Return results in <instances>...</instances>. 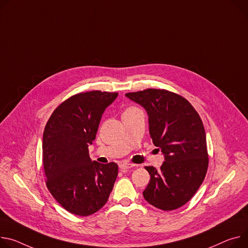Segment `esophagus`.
I'll return each instance as SVG.
<instances>
[{"instance_id": "obj_1", "label": "esophagus", "mask_w": 248, "mask_h": 248, "mask_svg": "<svg viewBox=\"0 0 248 248\" xmlns=\"http://www.w3.org/2000/svg\"><path fill=\"white\" fill-rule=\"evenodd\" d=\"M132 167H134V164H131V163H121L120 164V169L121 170H127V169H129V168H132Z\"/></svg>"}]
</instances>
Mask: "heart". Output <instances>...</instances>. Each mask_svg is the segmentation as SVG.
I'll list each match as a JSON object with an SVG mask.
<instances>
[{
	"instance_id": "heart-1",
	"label": "heart",
	"mask_w": 248,
	"mask_h": 248,
	"mask_svg": "<svg viewBox=\"0 0 248 248\" xmlns=\"http://www.w3.org/2000/svg\"><path fill=\"white\" fill-rule=\"evenodd\" d=\"M137 109H139V108H136V107H128V108H126L124 109V114H128V112H131V111H133V110H137Z\"/></svg>"
}]
</instances>
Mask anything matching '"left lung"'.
I'll use <instances>...</instances> for the list:
<instances>
[{
    "label": "left lung",
    "mask_w": 248,
    "mask_h": 248,
    "mask_svg": "<svg viewBox=\"0 0 248 248\" xmlns=\"http://www.w3.org/2000/svg\"><path fill=\"white\" fill-rule=\"evenodd\" d=\"M125 96L146 109L150 138L165 158L159 171L145 166L150 181L144 199L163 211L184 206L204 181L209 165L206 132L199 114L184 97L164 89Z\"/></svg>",
    "instance_id": "1"
}]
</instances>
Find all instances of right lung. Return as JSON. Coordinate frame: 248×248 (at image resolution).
Here are the masks:
<instances>
[{"instance_id": "right-lung-1", "label": "right lung", "mask_w": 248, "mask_h": 248, "mask_svg": "<svg viewBox=\"0 0 248 248\" xmlns=\"http://www.w3.org/2000/svg\"><path fill=\"white\" fill-rule=\"evenodd\" d=\"M118 95L101 91L73 95L54 109L44 127L46 187L66 211L76 216L98 212L114 188L118 164L92 161L88 147L96 139L103 112Z\"/></svg>"}]
</instances>
